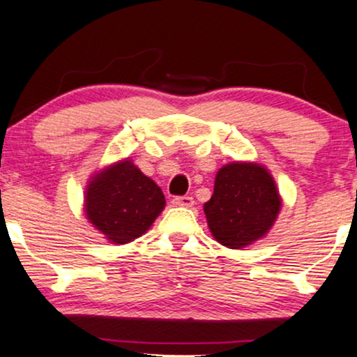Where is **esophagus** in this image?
I'll return each mask as SVG.
<instances>
[{
  "label": "esophagus",
  "instance_id": "esophagus-1",
  "mask_svg": "<svg viewBox=\"0 0 357 357\" xmlns=\"http://www.w3.org/2000/svg\"><path fill=\"white\" fill-rule=\"evenodd\" d=\"M173 204L181 206V207H192L194 199L191 196H176V197H173Z\"/></svg>",
  "mask_w": 357,
  "mask_h": 357
}]
</instances>
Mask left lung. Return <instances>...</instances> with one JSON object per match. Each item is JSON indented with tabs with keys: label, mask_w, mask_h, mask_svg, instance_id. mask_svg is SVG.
Here are the masks:
<instances>
[{
	"label": "left lung",
	"mask_w": 357,
	"mask_h": 357,
	"mask_svg": "<svg viewBox=\"0 0 357 357\" xmlns=\"http://www.w3.org/2000/svg\"><path fill=\"white\" fill-rule=\"evenodd\" d=\"M280 207L278 189L264 166L231 163L218 171L204 212L215 241L242 249L270 231Z\"/></svg>",
	"instance_id": "left-lung-1"
}]
</instances>
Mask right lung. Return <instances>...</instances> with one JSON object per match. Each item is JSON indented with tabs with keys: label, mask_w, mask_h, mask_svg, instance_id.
Returning a JSON list of instances; mask_svg holds the SVG:
<instances>
[{
	"label": "right lung",
	"mask_w": 357,
	"mask_h": 357,
	"mask_svg": "<svg viewBox=\"0 0 357 357\" xmlns=\"http://www.w3.org/2000/svg\"><path fill=\"white\" fill-rule=\"evenodd\" d=\"M165 204L161 188L130 160L98 173L85 194L87 219L114 243H128L143 236Z\"/></svg>",
	"instance_id": "right-lung-1"
}]
</instances>
